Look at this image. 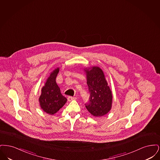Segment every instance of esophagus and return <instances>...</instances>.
Instances as JSON below:
<instances>
[{"mask_svg": "<svg viewBox=\"0 0 160 160\" xmlns=\"http://www.w3.org/2000/svg\"><path fill=\"white\" fill-rule=\"evenodd\" d=\"M76 99V97H68V100L69 101H71L72 100H75Z\"/></svg>", "mask_w": 160, "mask_h": 160, "instance_id": "34e87169", "label": "esophagus"}]
</instances>
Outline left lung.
I'll return each mask as SVG.
<instances>
[{
	"label": "left lung",
	"mask_w": 160,
	"mask_h": 160,
	"mask_svg": "<svg viewBox=\"0 0 160 160\" xmlns=\"http://www.w3.org/2000/svg\"><path fill=\"white\" fill-rule=\"evenodd\" d=\"M90 93L89 101L85 104L88 112L95 117L102 116L111 110L112 92L108 86L102 70L98 67L84 69Z\"/></svg>",
	"instance_id": "1"
}]
</instances>
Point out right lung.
<instances>
[{
  "label": "right lung",
  "mask_w": 160,
  "mask_h": 160,
  "mask_svg": "<svg viewBox=\"0 0 160 160\" xmlns=\"http://www.w3.org/2000/svg\"><path fill=\"white\" fill-rule=\"evenodd\" d=\"M59 71V68H57L51 72L45 85L42 88L39 98L41 108L48 114L56 113L67 101V99L62 95L60 88L56 82Z\"/></svg>",
  "instance_id": "right-lung-1"
}]
</instances>
